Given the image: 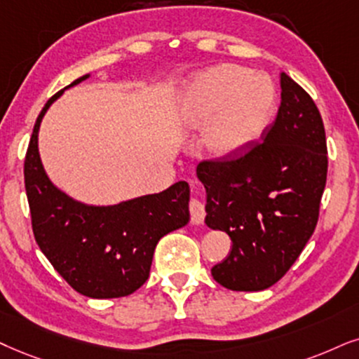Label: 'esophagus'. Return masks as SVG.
<instances>
[{
  "mask_svg": "<svg viewBox=\"0 0 359 359\" xmlns=\"http://www.w3.org/2000/svg\"><path fill=\"white\" fill-rule=\"evenodd\" d=\"M189 208H190V217H192L194 224L195 225L202 224L203 219H205V205H203V202L198 201V198L192 197L190 198Z\"/></svg>",
  "mask_w": 359,
  "mask_h": 359,
  "instance_id": "34e87169",
  "label": "esophagus"
}]
</instances>
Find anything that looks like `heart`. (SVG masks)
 Wrapping results in <instances>:
<instances>
[{"label":"heart","mask_w":359,"mask_h":359,"mask_svg":"<svg viewBox=\"0 0 359 359\" xmlns=\"http://www.w3.org/2000/svg\"><path fill=\"white\" fill-rule=\"evenodd\" d=\"M276 90L271 81L248 67L220 65L198 74L179 101L180 124L207 129L212 157L229 161L260 140L273 119Z\"/></svg>","instance_id":"heart-1"}]
</instances>
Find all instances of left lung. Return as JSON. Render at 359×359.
<instances>
[{
	"label": "left lung",
	"mask_w": 359,
	"mask_h": 359,
	"mask_svg": "<svg viewBox=\"0 0 359 359\" xmlns=\"http://www.w3.org/2000/svg\"><path fill=\"white\" fill-rule=\"evenodd\" d=\"M280 86L278 114L262 142L235 158L197 165L207 190L205 224L232 240L212 276L233 292L275 285L318 222L328 172L323 121L310 94L285 72Z\"/></svg>",
	"instance_id": "obj_1"
}]
</instances>
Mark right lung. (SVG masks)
<instances>
[{
  "label": "right lung",
  "instance_id": "obj_1",
  "mask_svg": "<svg viewBox=\"0 0 359 359\" xmlns=\"http://www.w3.org/2000/svg\"><path fill=\"white\" fill-rule=\"evenodd\" d=\"M88 78L86 74L71 86ZM62 93L65 89L54 94L39 112L25 158L36 243L78 293L89 298L127 297L149 278L158 240L190 220L189 184L180 180L161 194L107 207L76 202L54 187L41 164L38 133L49 106Z\"/></svg>",
  "mask_w": 359,
  "mask_h": 359
}]
</instances>
